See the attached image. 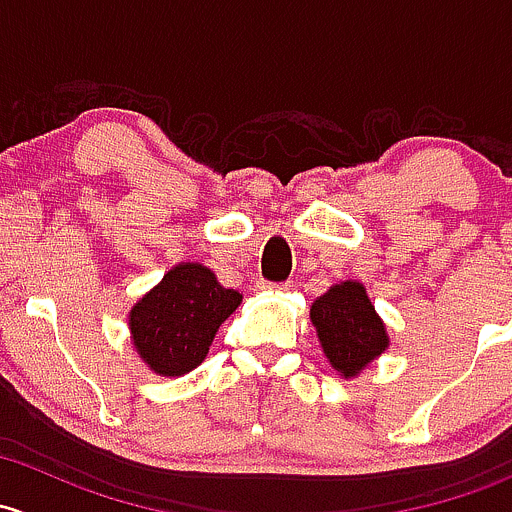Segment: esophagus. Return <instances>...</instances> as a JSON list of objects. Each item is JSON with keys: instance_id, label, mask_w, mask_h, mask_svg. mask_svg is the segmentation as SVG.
Listing matches in <instances>:
<instances>
[{"instance_id": "obj_1", "label": "esophagus", "mask_w": 512, "mask_h": 512, "mask_svg": "<svg viewBox=\"0 0 512 512\" xmlns=\"http://www.w3.org/2000/svg\"><path fill=\"white\" fill-rule=\"evenodd\" d=\"M257 287H260V289H287L289 284L287 282H284V284H270V282H265V279H262V282L257 284Z\"/></svg>"}]
</instances>
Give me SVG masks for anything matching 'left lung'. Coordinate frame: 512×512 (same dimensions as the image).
<instances>
[{
  "instance_id": "obj_1",
  "label": "left lung",
  "mask_w": 512,
  "mask_h": 512,
  "mask_svg": "<svg viewBox=\"0 0 512 512\" xmlns=\"http://www.w3.org/2000/svg\"><path fill=\"white\" fill-rule=\"evenodd\" d=\"M319 341L333 368L353 378L387 348V333L363 284L341 282L311 304Z\"/></svg>"
}]
</instances>
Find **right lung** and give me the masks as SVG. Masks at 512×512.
Listing matches in <instances>:
<instances>
[{
	"mask_svg": "<svg viewBox=\"0 0 512 512\" xmlns=\"http://www.w3.org/2000/svg\"><path fill=\"white\" fill-rule=\"evenodd\" d=\"M240 301L242 294L225 289L208 267L196 262L174 267L129 314L139 358L166 378L191 373Z\"/></svg>",
	"mask_w": 512,
	"mask_h": 512,
	"instance_id": "right-lung-1",
	"label": "right lung"
}]
</instances>
